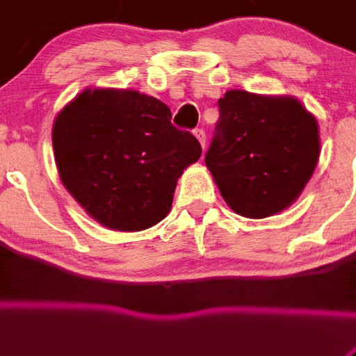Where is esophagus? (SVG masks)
I'll list each match as a JSON object with an SVG mask.
<instances>
[{
    "mask_svg": "<svg viewBox=\"0 0 356 356\" xmlns=\"http://www.w3.org/2000/svg\"><path fill=\"white\" fill-rule=\"evenodd\" d=\"M193 134H195V137L198 139V143L202 144V147H205V131L204 129H195Z\"/></svg>",
    "mask_w": 356,
    "mask_h": 356,
    "instance_id": "obj_1",
    "label": "esophagus"
}]
</instances>
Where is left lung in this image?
<instances>
[{
  "label": "left lung",
  "mask_w": 356,
  "mask_h": 356,
  "mask_svg": "<svg viewBox=\"0 0 356 356\" xmlns=\"http://www.w3.org/2000/svg\"><path fill=\"white\" fill-rule=\"evenodd\" d=\"M317 159V122L296 98L231 90L219 100L205 164L236 213L263 219L282 212L304 190Z\"/></svg>",
  "instance_id": "1"
}]
</instances>
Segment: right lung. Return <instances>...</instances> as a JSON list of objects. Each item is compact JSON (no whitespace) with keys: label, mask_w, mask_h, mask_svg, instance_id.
<instances>
[{"label":"right lung","mask_w":356,"mask_h":356,"mask_svg":"<svg viewBox=\"0 0 356 356\" xmlns=\"http://www.w3.org/2000/svg\"><path fill=\"white\" fill-rule=\"evenodd\" d=\"M56 164L70 193L95 220L143 231L166 217L183 170L202 146L171 124L158 98L132 90H86L57 115Z\"/></svg>","instance_id":"add662e5"}]
</instances>
